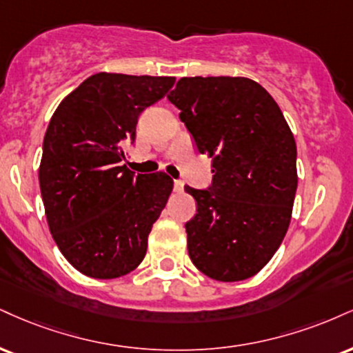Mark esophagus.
<instances>
[{"instance_id":"esophagus-1","label":"esophagus","mask_w":353,"mask_h":353,"mask_svg":"<svg viewBox=\"0 0 353 353\" xmlns=\"http://www.w3.org/2000/svg\"><path fill=\"white\" fill-rule=\"evenodd\" d=\"M174 190H176V192H182V190H184V182L174 181Z\"/></svg>"}]
</instances>
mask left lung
I'll return each instance as SVG.
<instances>
[{
    "instance_id": "1",
    "label": "left lung",
    "mask_w": 353,
    "mask_h": 353,
    "mask_svg": "<svg viewBox=\"0 0 353 353\" xmlns=\"http://www.w3.org/2000/svg\"><path fill=\"white\" fill-rule=\"evenodd\" d=\"M168 100L214 172L209 189L184 188L197 202L185 223L190 260L217 281L252 278L290 227L294 136L273 97L245 77H182Z\"/></svg>"
}]
</instances>
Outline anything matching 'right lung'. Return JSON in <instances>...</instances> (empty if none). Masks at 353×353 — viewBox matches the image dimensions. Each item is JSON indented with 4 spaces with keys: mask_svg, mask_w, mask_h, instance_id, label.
Instances as JSON below:
<instances>
[{
    "mask_svg": "<svg viewBox=\"0 0 353 353\" xmlns=\"http://www.w3.org/2000/svg\"><path fill=\"white\" fill-rule=\"evenodd\" d=\"M174 77L100 74L69 93L44 136L39 185L49 230L67 261L97 279L128 274L143 261L148 235L172 192L165 172L121 164L144 108Z\"/></svg>",
    "mask_w": 353,
    "mask_h": 353,
    "instance_id": "right-lung-1",
    "label": "right lung"
}]
</instances>
